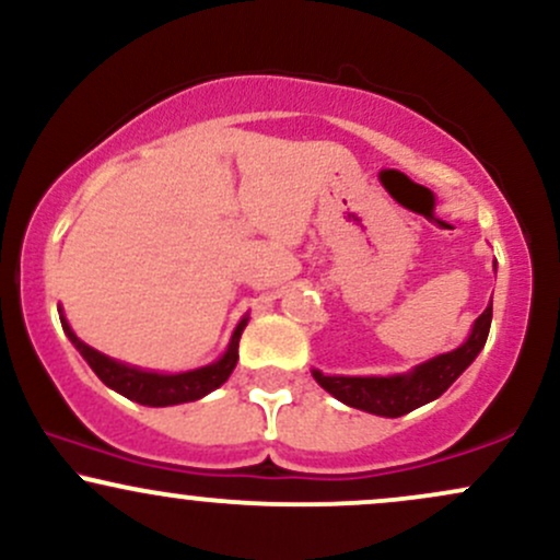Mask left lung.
<instances>
[{
  "mask_svg": "<svg viewBox=\"0 0 560 560\" xmlns=\"http://www.w3.org/2000/svg\"><path fill=\"white\" fill-rule=\"evenodd\" d=\"M492 324V302L487 311L474 320V329L468 339L453 352H442L432 361L416 365L408 374L395 376H324L320 371H313V378L324 387L329 395L337 397L339 402L350 405V408L365 410L374 416H397L410 413V410L421 408V405L436 400L450 384L455 382L474 358L479 355L481 347L487 342Z\"/></svg>",
  "mask_w": 560,
  "mask_h": 560,
  "instance_id": "1",
  "label": "left lung"
}]
</instances>
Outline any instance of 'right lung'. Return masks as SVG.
I'll return each mask as SVG.
<instances>
[{
    "mask_svg": "<svg viewBox=\"0 0 560 560\" xmlns=\"http://www.w3.org/2000/svg\"><path fill=\"white\" fill-rule=\"evenodd\" d=\"M62 329H66L68 339L75 345V350L81 352L83 361L92 365V371L102 378V384L118 392V395L128 397V400L139 405H150V408H165V405H182L199 400V397L210 395V392L221 387L223 382L231 376L236 361H240V337L247 326V318H242L236 324L234 334H231L229 350L218 358L215 363L202 365V369L184 371V374H155V371H141L133 365L118 363L113 358L102 355L100 350L89 347L75 337L73 329L68 326L66 316H60Z\"/></svg>",
    "mask_w": 560,
    "mask_h": 560,
    "instance_id": "obj_1",
    "label": "right lung"
}]
</instances>
